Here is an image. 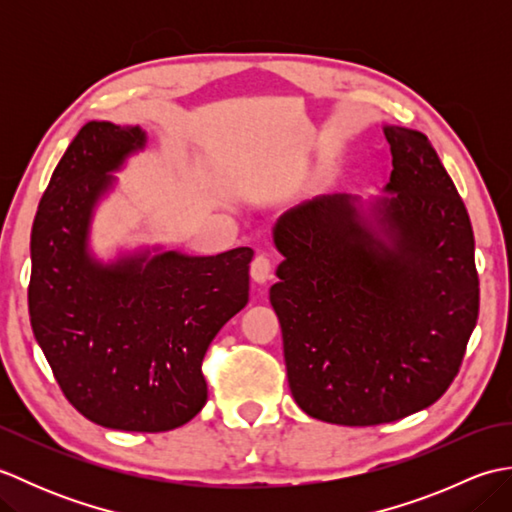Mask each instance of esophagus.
Returning a JSON list of instances; mask_svg holds the SVG:
<instances>
[{
    "label": "esophagus",
    "mask_w": 512,
    "mask_h": 512,
    "mask_svg": "<svg viewBox=\"0 0 512 512\" xmlns=\"http://www.w3.org/2000/svg\"><path fill=\"white\" fill-rule=\"evenodd\" d=\"M270 273H273V262H270L266 255H257L253 259V264H250V277H253L257 284H266L270 279Z\"/></svg>",
    "instance_id": "esophagus-1"
}]
</instances>
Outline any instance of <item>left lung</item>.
Listing matches in <instances>:
<instances>
[{
    "label": "left lung",
    "mask_w": 512,
    "mask_h": 512,
    "mask_svg": "<svg viewBox=\"0 0 512 512\" xmlns=\"http://www.w3.org/2000/svg\"><path fill=\"white\" fill-rule=\"evenodd\" d=\"M391 171L376 215L358 198L319 195L284 213L286 259L270 303L284 336L288 385L308 416L372 427L433 405L458 376L480 312L475 237L429 138L385 127Z\"/></svg>",
    "instance_id": "obj_1"
}]
</instances>
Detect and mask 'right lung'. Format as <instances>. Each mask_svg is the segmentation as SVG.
I'll return each mask as SVG.
<instances>
[{
    "label": "right lung",
    "instance_id": "1",
    "mask_svg": "<svg viewBox=\"0 0 512 512\" xmlns=\"http://www.w3.org/2000/svg\"><path fill=\"white\" fill-rule=\"evenodd\" d=\"M145 145L140 127L92 121L43 191L30 235L28 310L54 378L85 418L118 431L182 427L206 402L204 354L248 303L253 250L162 253L101 266L90 215L107 173Z\"/></svg>",
    "mask_w": 512,
    "mask_h": 512
}]
</instances>
